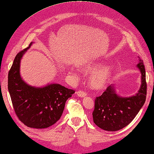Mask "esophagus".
<instances>
[{"label": "esophagus", "instance_id": "esophagus-1", "mask_svg": "<svg viewBox=\"0 0 154 154\" xmlns=\"http://www.w3.org/2000/svg\"><path fill=\"white\" fill-rule=\"evenodd\" d=\"M76 94H77V96H78L79 97H85L87 96L86 93H85L83 91H78V92H76Z\"/></svg>", "mask_w": 154, "mask_h": 154}]
</instances>
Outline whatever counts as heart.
<instances>
[{
	"mask_svg": "<svg viewBox=\"0 0 154 154\" xmlns=\"http://www.w3.org/2000/svg\"><path fill=\"white\" fill-rule=\"evenodd\" d=\"M100 64L95 62H88L82 64L80 66L81 70L84 73H91L96 69L94 72L92 73L89 77V85L92 89L96 90H101L104 89L111 77L112 70L109 66H103L99 68ZM74 77L77 78L76 73H71Z\"/></svg>",
	"mask_w": 154,
	"mask_h": 154,
	"instance_id": "obj_1",
	"label": "heart"
}]
</instances>
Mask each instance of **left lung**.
Returning a JSON list of instances; mask_svg holds the SVG:
<instances>
[{
	"label": "left lung",
	"instance_id": "1",
	"mask_svg": "<svg viewBox=\"0 0 154 154\" xmlns=\"http://www.w3.org/2000/svg\"><path fill=\"white\" fill-rule=\"evenodd\" d=\"M137 68L140 71L141 84L138 92L131 96L117 94L116 86L110 85L103 94L97 97L92 113L96 125L107 131H116L125 128L135 118L144 105L146 97V72L143 60L139 57Z\"/></svg>",
	"mask_w": 154,
	"mask_h": 154
}]
</instances>
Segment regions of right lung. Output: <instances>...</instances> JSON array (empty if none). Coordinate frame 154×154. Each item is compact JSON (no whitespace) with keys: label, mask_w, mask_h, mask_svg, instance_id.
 Wrapping results in <instances>:
<instances>
[{"label":"right lung","mask_w":154,"mask_h":154,"mask_svg":"<svg viewBox=\"0 0 154 154\" xmlns=\"http://www.w3.org/2000/svg\"><path fill=\"white\" fill-rule=\"evenodd\" d=\"M32 43L15 57L8 73V88L19 119L29 128L43 129L60 119L66 101L75 91L58 83L37 87L23 79L20 74L21 60Z\"/></svg>","instance_id":"add662e5"}]
</instances>
